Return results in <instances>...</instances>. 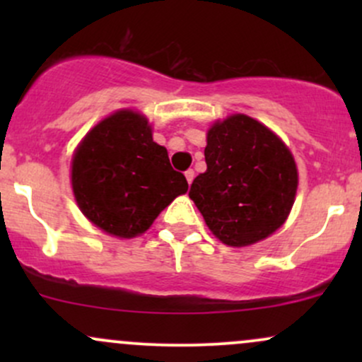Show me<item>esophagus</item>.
<instances>
[{"label":"esophagus","mask_w":362,"mask_h":362,"mask_svg":"<svg viewBox=\"0 0 362 362\" xmlns=\"http://www.w3.org/2000/svg\"><path fill=\"white\" fill-rule=\"evenodd\" d=\"M194 177H195L194 170H187V172H185V178H187V182H189V185L194 182Z\"/></svg>","instance_id":"esophagus-1"}]
</instances>
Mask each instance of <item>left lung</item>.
Returning a JSON list of instances; mask_svg holds the SVG:
<instances>
[{
	"label": "left lung",
	"instance_id": "8db88e82",
	"mask_svg": "<svg viewBox=\"0 0 362 362\" xmlns=\"http://www.w3.org/2000/svg\"><path fill=\"white\" fill-rule=\"evenodd\" d=\"M207 170L189 197L216 238L247 247L267 238L288 219L298 189L294 158L259 120L230 115L207 131Z\"/></svg>",
	"mask_w": 362,
	"mask_h": 362
}]
</instances>
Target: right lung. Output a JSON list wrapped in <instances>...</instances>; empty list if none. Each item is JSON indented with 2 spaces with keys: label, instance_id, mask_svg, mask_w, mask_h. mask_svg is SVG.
Listing matches in <instances>:
<instances>
[{
  "label": "right lung",
  "instance_id": "obj_1",
  "mask_svg": "<svg viewBox=\"0 0 362 362\" xmlns=\"http://www.w3.org/2000/svg\"><path fill=\"white\" fill-rule=\"evenodd\" d=\"M71 184L81 213L119 238L144 233L189 189L167 149L153 141L148 119L132 110L115 112L85 136L73 156Z\"/></svg>",
  "mask_w": 362,
  "mask_h": 362
}]
</instances>
